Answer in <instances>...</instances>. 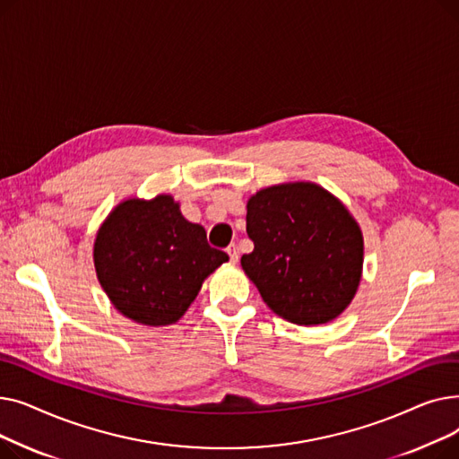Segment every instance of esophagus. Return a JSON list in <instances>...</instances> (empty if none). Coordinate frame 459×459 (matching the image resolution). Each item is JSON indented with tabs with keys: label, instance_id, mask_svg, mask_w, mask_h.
<instances>
[{
	"label": "esophagus",
	"instance_id": "1",
	"mask_svg": "<svg viewBox=\"0 0 459 459\" xmlns=\"http://www.w3.org/2000/svg\"><path fill=\"white\" fill-rule=\"evenodd\" d=\"M227 255H229V258H230V262H238V256H239V251H238V246H234V244H230L229 247H227Z\"/></svg>",
	"mask_w": 459,
	"mask_h": 459
}]
</instances>
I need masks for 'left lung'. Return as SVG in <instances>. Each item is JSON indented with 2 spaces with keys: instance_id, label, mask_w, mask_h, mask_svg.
Listing matches in <instances>:
<instances>
[{
  "instance_id": "left-lung-1",
  "label": "left lung",
  "mask_w": 459,
  "mask_h": 459,
  "mask_svg": "<svg viewBox=\"0 0 459 459\" xmlns=\"http://www.w3.org/2000/svg\"><path fill=\"white\" fill-rule=\"evenodd\" d=\"M255 249L242 268L281 318L316 325L350 305L363 268V236L350 212L316 184L258 191L247 203Z\"/></svg>"
}]
</instances>
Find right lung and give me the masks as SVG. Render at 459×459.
<instances>
[{
	"instance_id": "right-lung-1",
	"label": "right lung",
	"mask_w": 459,
	"mask_h": 459,
	"mask_svg": "<svg viewBox=\"0 0 459 459\" xmlns=\"http://www.w3.org/2000/svg\"><path fill=\"white\" fill-rule=\"evenodd\" d=\"M227 260L169 195L118 204L94 244V268L108 298L144 325L175 324L203 281Z\"/></svg>"
}]
</instances>
